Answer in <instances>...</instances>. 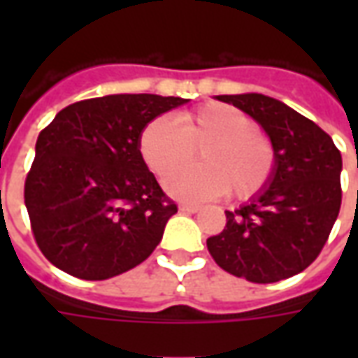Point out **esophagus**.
<instances>
[{
  "label": "esophagus",
  "instance_id": "esophagus-1",
  "mask_svg": "<svg viewBox=\"0 0 358 358\" xmlns=\"http://www.w3.org/2000/svg\"><path fill=\"white\" fill-rule=\"evenodd\" d=\"M180 210H182V213H197L199 207H197V205H189V203H182V205H180Z\"/></svg>",
  "mask_w": 358,
  "mask_h": 358
}]
</instances>
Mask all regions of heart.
Listing matches in <instances>:
<instances>
[{
	"mask_svg": "<svg viewBox=\"0 0 358 358\" xmlns=\"http://www.w3.org/2000/svg\"><path fill=\"white\" fill-rule=\"evenodd\" d=\"M199 148L203 164L169 180L166 189L182 201H207L232 189L236 199H251L268 186L276 171V148L257 120L228 103H207L180 113L172 122L155 117L143 126L138 149L159 180L171 178L193 160Z\"/></svg>",
	"mask_w": 358,
	"mask_h": 358,
	"instance_id": "1",
	"label": "heart"
}]
</instances>
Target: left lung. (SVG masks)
Masks as SVG:
<instances>
[{
  "label": "left lung",
  "instance_id": "left-lung-1",
  "mask_svg": "<svg viewBox=\"0 0 358 358\" xmlns=\"http://www.w3.org/2000/svg\"><path fill=\"white\" fill-rule=\"evenodd\" d=\"M263 126L276 148L270 184L248 205L226 210L207 240L215 263L255 284L292 278L315 263L341 207V153L328 134L285 103L263 94L218 95Z\"/></svg>",
  "mask_w": 358,
  "mask_h": 358
}]
</instances>
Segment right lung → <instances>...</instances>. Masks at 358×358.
<instances>
[{
  "instance_id": "right-lung-1",
  "label": "right lung",
  "mask_w": 358,
  "mask_h": 358,
  "mask_svg": "<svg viewBox=\"0 0 358 358\" xmlns=\"http://www.w3.org/2000/svg\"><path fill=\"white\" fill-rule=\"evenodd\" d=\"M184 97L117 94L76 101L43 128L24 182L43 257L71 276L107 280L143 263L178 210L138 149L140 132Z\"/></svg>"
}]
</instances>
